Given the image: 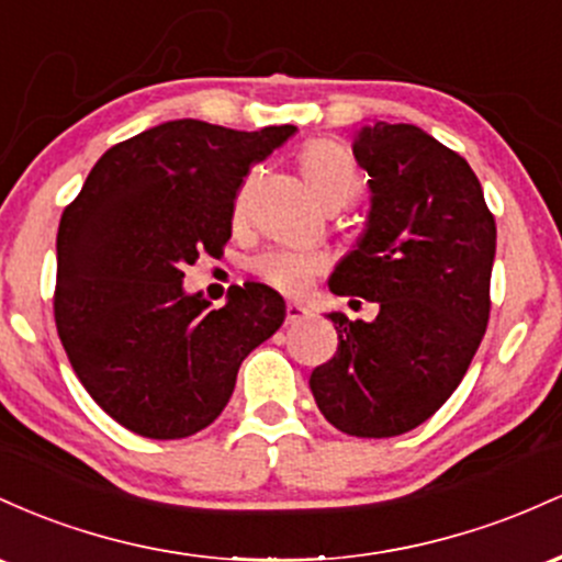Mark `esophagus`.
I'll use <instances>...</instances> for the list:
<instances>
[{
	"label": "esophagus",
	"mask_w": 562,
	"mask_h": 562,
	"mask_svg": "<svg viewBox=\"0 0 562 562\" xmlns=\"http://www.w3.org/2000/svg\"><path fill=\"white\" fill-rule=\"evenodd\" d=\"M307 315H311V311H307L302 302H289V305H286V326L300 324V321H305Z\"/></svg>",
	"instance_id": "34e87169"
}]
</instances>
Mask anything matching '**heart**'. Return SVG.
Returning a JSON list of instances; mask_svg holds the SVG:
<instances>
[{"instance_id":"b5f03b06","label":"heart","mask_w":562,"mask_h":562,"mask_svg":"<svg viewBox=\"0 0 562 562\" xmlns=\"http://www.w3.org/2000/svg\"><path fill=\"white\" fill-rule=\"evenodd\" d=\"M300 167L311 191L326 206H345L361 191V172L350 150L334 140H313L300 150ZM244 210V193L236 201V212ZM326 268V257L305 247H276L251 260L255 270L268 286L283 294H300Z\"/></svg>"}]
</instances>
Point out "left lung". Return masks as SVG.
Returning <instances> with one entry per match:
<instances>
[{
	"mask_svg": "<svg viewBox=\"0 0 562 562\" xmlns=\"http://www.w3.org/2000/svg\"><path fill=\"white\" fill-rule=\"evenodd\" d=\"M352 154L371 210L329 289L380 313L369 324L329 313L339 345L311 390L337 430L393 438L430 419L468 374L491 313L496 223L470 164L414 124L374 122Z\"/></svg>",
	"mask_w": 562,
	"mask_h": 562,
	"instance_id": "1",
	"label": "left lung"
}]
</instances>
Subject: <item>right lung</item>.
I'll return each instance as SVG.
<instances>
[{
	"label": "right lung",
	"mask_w": 562,
	"mask_h": 562,
	"mask_svg": "<svg viewBox=\"0 0 562 562\" xmlns=\"http://www.w3.org/2000/svg\"><path fill=\"white\" fill-rule=\"evenodd\" d=\"M292 135L164 122L105 150L63 212L55 326L79 382L127 430L178 440L210 427L238 366L283 324L265 283L231 286L212 311L182 279L223 251L249 167Z\"/></svg>",
	"instance_id": "1"
}]
</instances>
